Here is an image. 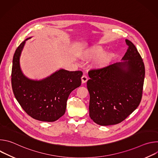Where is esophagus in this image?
Here are the masks:
<instances>
[{
	"label": "esophagus",
	"instance_id": "obj_1",
	"mask_svg": "<svg viewBox=\"0 0 158 158\" xmlns=\"http://www.w3.org/2000/svg\"><path fill=\"white\" fill-rule=\"evenodd\" d=\"M88 80L87 77L85 75H83L81 77V81H82V83H85Z\"/></svg>",
	"mask_w": 158,
	"mask_h": 158
}]
</instances>
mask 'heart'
I'll use <instances>...</instances> for the list:
<instances>
[{
    "label": "heart",
    "instance_id": "heart-1",
    "mask_svg": "<svg viewBox=\"0 0 158 158\" xmlns=\"http://www.w3.org/2000/svg\"><path fill=\"white\" fill-rule=\"evenodd\" d=\"M84 58L87 60L98 59L96 65L98 67L106 65L112 58V54L110 53L106 54V50L101 46H96L87 49L83 56Z\"/></svg>",
    "mask_w": 158,
    "mask_h": 158
}]
</instances>
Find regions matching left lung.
I'll list each match as a JSON object with an SVG mask.
<instances>
[{"label": "left lung", "instance_id": "obj_1", "mask_svg": "<svg viewBox=\"0 0 158 158\" xmlns=\"http://www.w3.org/2000/svg\"><path fill=\"white\" fill-rule=\"evenodd\" d=\"M126 43L128 48L123 62L88 73L89 116L101 126L121 123L141 101L144 64L136 46L127 39Z\"/></svg>", "mask_w": 158, "mask_h": 158}]
</instances>
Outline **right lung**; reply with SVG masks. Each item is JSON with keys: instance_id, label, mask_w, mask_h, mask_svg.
<instances>
[{"instance_id": "right-lung-1", "label": "right lung", "mask_w": 158, "mask_h": 158, "mask_svg": "<svg viewBox=\"0 0 158 158\" xmlns=\"http://www.w3.org/2000/svg\"><path fill=\"white\" fill-rule=\"evenodd\" d=\"M17 48L12 60L11 75L14 94L26 113L40 121L54 122L65 112L71 93L81 84L82 72L60 69L40 81L32 80L22 73L20 56L26 41Z\"/></svg>"}]
</instances>
